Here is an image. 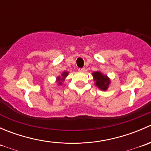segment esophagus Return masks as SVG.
Here are the masks:
<instances>
[{"label":"esophagus","mask_w":151,"mask_h":151,"mask_svg":"<svg viewBox=\"0 0 151 151\" xmlns=\"http://www.w3.org/2000/svg\"><path fill=\"white\" fill-rule=\"evenodd\" d=\"M78 70L80 71H81V72H84V71H85V68H80Z\"/></svg>","instance_id":"obj_1"}]
</instances>
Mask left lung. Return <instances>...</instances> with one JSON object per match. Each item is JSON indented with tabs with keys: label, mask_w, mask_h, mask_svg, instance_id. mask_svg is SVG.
<instances>
[{
	"label": "left lung",
	"mask_w": 151,
	"mask_h": 151,
	"mask_svg": "<svg viewBox=\"0 0 151 151\" xmlns=\"http://www.w3.org/2000/svg\"><path fill=\"white\" fill-rule=\"evenodd\" d=\"M93 77L94 78V81H96V85L98 86L102 91H106L110 83V80L108 78L107 76L104 75L100 71H96L93 73Z\"/></svg>",
	"instance_id": "obj_1"
}]
</instances>
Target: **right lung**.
I'll use <instances>...</instances> for the list:
<instances>
[{
    "mask_svg": "<svg viewBox=\"0 0 151 151\" xmlns=\"http://www.w3.org/2000/svg\"><path fill=\"white\" fill-rule=\"evenodd\" d=\"M68 74V73L67 72V71H64V72H63V74H61L62 77H58V84L59 85H61L62 84V82H63V80H64V79L67 77Z\"/></svg>",
    "mask_w": 151,
    "mask_h": 151,
    "instance_id": "right-lung-1",
    "label": "right lung"
}]
</instances>
